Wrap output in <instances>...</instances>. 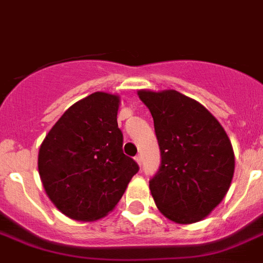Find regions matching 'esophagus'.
I'll use <instances>...</instances> for the list:
<instances>
[{"label": "esophagus", "instance_id": "esophagus-1", "mask_svg": "<svg viewBox=\"0 0 263 263\" xmlns=\"http://www.w3.org/2000/svg\"><path fill=\"white\" fill-rule=\"evenodd\" d=\"M135 160H136V163H138L139 165H141V163H143V159H141L140 155H136V156H135Z\"/></svg>", "mask_w": 263, "mask_h": 263}]
</instances>
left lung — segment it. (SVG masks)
<instances>
[{
    "mask_svg": "<svg viewBox=\"0 0 263 263\" xmlns=\"http://www.w3.org/2000/svg\"><path fill=\"white\" fill-rule=\"evenodd\" d=\"M154 118L160 166L149 180L159 211L177 223L201 221L227 195L234 154L222 125L202 104L175 90L139 91Z\"/></svg>",
    "mask_w": 263,
    "mask_h": 263,
    "instance_id": "left-lung-1",
    "label": "left lung"
}]
</instances>
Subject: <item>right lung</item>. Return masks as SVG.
Listing matches in <instances>:
<instances>
[{"label":"right lung","mask_w":263,"mask_h":263,"mask_svg":"<svg viewBox=\"0 0 263 263\" xmlns=\"http://www.w3.org/2000/svg\"><path fill=\"white\" fill-rule=\"evenodd\" d=\"M119 98L93 92L72 104L43 140L38 170L43 188L72 220L92 221L112 211L138 163L123 152Z\"/></svg>","instance_id":"right-lung-1"}]
</instances>
